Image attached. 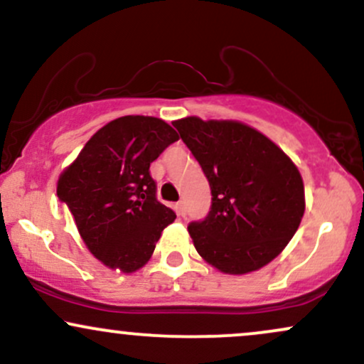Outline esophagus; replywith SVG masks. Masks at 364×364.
<instances>
[{
	"instance_id": "34e87169",
	"label": "esophagus",
	"mask_w": 364,
	"mask_h": 364,
	"mask_svg": "<svg viewBox=\"0 0 364 364\" xmlns=\"http://www.w3.org/2000/svg\"><path fill=\"white\" fill-rule=\"evenodd\" d=\"M176 212H178V215L185 217V214H186V207H185V202H178V203H176Z\"/></svg>"
}]
</instances>
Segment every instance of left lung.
Segmentation results:
<instances>
[{
  "label": "left lung",
  "instance_id": "left-lung-1",
  "mask_svg": "<svg viewBox=\"0 0 364 364\" xmlns=\"http://www.w3.org/2000/svg\"><path fill=\"white\" fill-rule=\"evenodd\" d=\"M173 124L212 190L207 219L188 225L196 252L223 274L260 270L301 224L306 202L299 169L269 136L241 121L186 116Z\"/></svg>",
  "mask_w": 364,
  "mask_h": 364
}]
</instances>
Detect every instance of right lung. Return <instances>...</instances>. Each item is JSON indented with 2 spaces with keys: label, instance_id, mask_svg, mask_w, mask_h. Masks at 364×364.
<instances>
[{
  "label": "right lung",
  "instance_id": "right-lung-1",
  "mask_svg": "<svg viewBox=\"0 0 364 364\" xmlns=\"http://www.w3.org/2000/svg\"><path fill=\"white\" fill-rule=\"evenodd\" d=\"M176 129L154 116H121L90 136L63 169L56 193L89 252L107 269L133 274L152 257L176 215L156 198L149 168Z\"/></svg>",
  "mask_w": 364,
  "mask_h": 364
}]
</instances>
